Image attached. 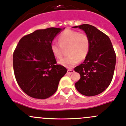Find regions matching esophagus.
I'll list each match as a JSON object with an SVG mask.
<instances>
[{
    "instance_id": "34e87169",
    "label": "esophagus",
    "mask_w": 126,
    "mask_h": 126,
    "mask_svg": "<svg viewBox=\"0 0 126 126\" xmlns=\"http://www.w3.org/2000/svg\"><path fill=\"white\" fill-rule=\"evenodd\" d=\"M74 72V70H71V69H68V73L69 74H71Z\"/></svg>"
}]
</instances>
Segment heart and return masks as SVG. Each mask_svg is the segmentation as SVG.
Listing matches in <instances>:
<instances>
[{
    "instance_id": "1",
    "label": "heart",
    "mask_w": 126,
    "mask_h": 126,
    "mask_svg": "<svg viewBox=\"0 0 126 126\" xmlns=\"http://www.w3.org/2000/svg\"><path fill=\"white\" fill-rule=\"evenodd\" d=\"M59 43L53 42L50 45L53 55L57 59L63 56L64 49L67 50V57L60 61V64L71 68L78 63L79 60H84L90 50V37L85 33H79L75 30L67 29L58 36Z\"/></svg>"
}]
</instances>
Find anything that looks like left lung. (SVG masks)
<instances>
[{"label": "left lung", "mask_w": 126, "mask_h": 126, "mask_svg": "<svg viewBox=\"0 0 126 126\" xmlns=\"http://www.w3.org/2000/svg\"><path fill=\"white\" fill-rule=\"evenodd\" d=\"M85 32L90 39V50L83 63L75 67L80 79L75 83L78 92L86 96L103 93L112 79L116 55L112 43L107 35L94 26L83 24L74 28Z\"/></svg>", "instance_id": "1"}]
</instances>
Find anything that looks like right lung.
I'll list each match as a JSON object with an SVG mask.
<instances>
[{
	"instance_id": "add662e5",
	"label": "right lung",
	"mask_w": 126,
	"mask_h": 126,
	"mask_svg": "<svg viewBox=\"0 0 126 126\" xmlns=\"http://www.w3.org/2000/svg\"><path fill=\"white\" fill-rule=\"evenodd\" d=\"M59 28L38 30L23 36L13 54L15 79L28 96L47 99L56 91L60 80L67 69L57 64L50 50Z\"/></svg>"
}]
</instances>
